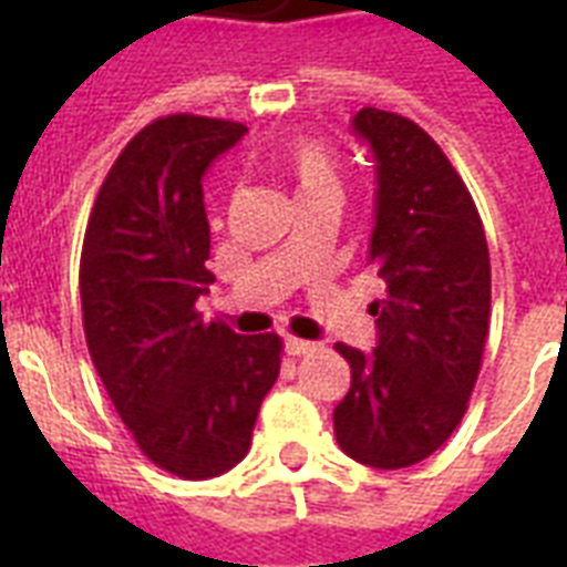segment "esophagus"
<instances>
[{
	"mask_svg": "<svg viewBox=\"0 0 567 567\" xmlns=\"http://www.w3.org/2000/svg\"><path fill=\"white\" fill-rule=\"evenodd\" d=\"M315 350L311 341H302V338H285V353L288 355H306Z\"/></svg>",
	"mask_w": 567,
	"mask_h": 567,
	"instance_id": "34e87169",
	"label": "esophagus"
}]
</instances>
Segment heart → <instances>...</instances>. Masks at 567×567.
I'll return each mask as SVG.
<instances>
[{
	"mask_svg": "<svg viewBox=\"0 0 567 567\" xmlns=\"http://www.w3.org/2000/svg\"><path fill=\"white\" fill-rule=\"evenodd\" d=\"M279 171L288 179L297 203H309L320 196H341V167L329 146L320 141H293L279 155Z\"/></svg>",
	"mask_w": 567,
	"mask_h": 567,
	"instance_id": "b5f03b06",
	"label": "heart"
}]
</instances>
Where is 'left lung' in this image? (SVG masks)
I'll return each mask as SVG.
<instances>
[{
    "instance_id": "8db88e82",
    "label": "left lung",
    "mask_w": 567,
    "mask_h": 567,
    "mask_svg": "<svg viewBox=\"0 0 567 567\" xmlns=\"http://www.w3.org/2000/svg\"><path fill=\"white\" fill-rule=\"evenodd\" d=\"M353 128L377 162L368 258L385 300L371 302L373 353L336 344L350 391L332 421L347 456L396 471L432 456L465 414L488 338L492 261L465 182L417 123L362 109Z\"/></svg>"
}]
</instances>
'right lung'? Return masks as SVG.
<instances>
[{"mask_svg":"<svg viewBox=\"0 0 567 567\" xmlns=\"http://www.w3.org/2000/svg\"><path fill=\"white\" fill-rule=\"evenodd\" d=\"M247 126L171 114L111 164L84 229L79 288L93 368L153 465L182 480L226 474L247 456L282 338L205 323L214 282L203 176Z\"/></svg>","mask_w":567,"mask_h":567,"instance_id":"right-lung-1","label":"right lung"}]
</instances>
